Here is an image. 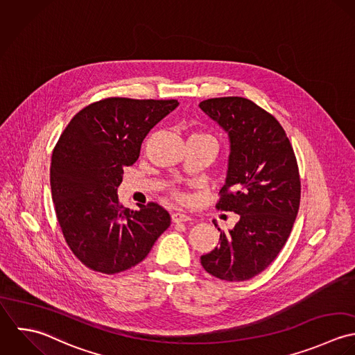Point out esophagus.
Listing matches in <instances>:
<instances>
[{"label": "esophagus", "mask_w": 355, "mask_h": 355, "mask_svg": "<svg viewBox=\"0 0 355 355\" xmlns=\"http://www.w3.org/2000/svg\"><path fill=\"white\" fill-rule=\"evenodd\" d=\"M171 219H173V222H188V220H191L192 218L189 216V215H187V214L184 213H173L171 214Z\"/></svg>", "instance_id": "esophagus-1"}]
</instances>
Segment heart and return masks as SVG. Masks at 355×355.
I'll list each match as a JSON object with an SVG mask.
<instances>
[{
  "instance_id": "b5f03b06",
  "label": "heart",
  "mask_w": 355,
  "mask_h": 355,
  "mask_svg": "<svg viewBox=\"0 0 355 355\" xmlns=\"http://www.w3.org/2000/svg\"><path fill=\"white\" fill-rule=\"evenodd\" d=\"M191 137H198V139H206V140H210V141H213L215 145H216V141H215V139H214L211 135H209V133H205V132H200V133H195V135H192Z\"/></svg>"
}]
</instances>
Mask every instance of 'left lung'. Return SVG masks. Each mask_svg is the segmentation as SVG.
Masks as SVG:
<instances>
[{
  "label": "left lung",
  "instance_id": "left-lung-1",
  "mask_svg": "<svg viewBox=\"0 0 355 355\" xmlns=\"http://www.w3.org/2000/svg\"><path fill=\"white\" fill-rule=\"evenodd\" d=\"M200 108L230 140L229 167L215 207L239 222L210 254L205 270L225 282H245L263 272L283 250L300 203L293 148L279 121L244 97H216Z\"/></svg>",
  "mask_w": 355,
  "mask_h": 355
}]
</instances>
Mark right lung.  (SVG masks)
I'll return each mask as SVG.
<instances>
[{
    "instance_id": "1",
    "label": "right lung",
    "mask_w": 355,
    "mask_h": 355,
    "mask_svg": "<svg viewBox=\"0 0 355 355\" xmlns=\"http://www.w3.org/2000/svg\"><path fill=\"white\" fill-rule=\"evenodd\" d=\"M177 100L108 97L82 108L53 148L55 211L72 254L89 269L116 275L148 255L170 226L157 203L123 207L116 195L123 168L136 163L149 130Z\"/></svg>"
}]
</instances>
